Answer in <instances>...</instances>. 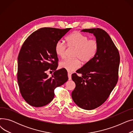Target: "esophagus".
Wrapping results in <instances>:
<instances>
[{
  "instance_id": "obj_1",
  "label": "esophagus",
  "mask_w": 133,
  "mask_h": 133,
  "mask_svg": "<svg viewBox=\"0 0 133 133\" xmlns=\"http://www.w3.org/2000/svg\"><path fill=\"white\" fill-rule=\"evenodd\" d=\"M68 80H70L72 79V75L70 73H68Z\"/></svg>"
}]
</instances>
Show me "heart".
I'll list each match as a JSON object with an SVG mask.
<instances>
[{"instance_id":"1","label":"heart","mask_w":133,"mask_h":133,"mask_svg":"<svg viewBox=\"0 0 133 133\" xmlns=\"http://www.w3.org/2000/svg\"><path fill=\"white\" fill-rule=\"evenodd\" d=\"M86 35L78 32H74L67 37V46L75 48L74 54L75 59H67L60 63V67L68 72H73L80 66V61L84 64L94 59L99 50V43L96 39H88ZM67 45L59 40L55 45L56 54L61 58L65 57Z\"/></svg>"}]
</instances>
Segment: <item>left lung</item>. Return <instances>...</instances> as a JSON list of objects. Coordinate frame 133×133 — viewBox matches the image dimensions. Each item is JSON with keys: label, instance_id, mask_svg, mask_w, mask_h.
I'll list each match as a JSON object with an SVG mask.
<instances>
[{"label": "left lung", "instance_id": "left-lung-1", "mask_svg": "<svg viewBox=\"0 0 133 133\" xmlns=\"http://www.w3.org/2000/svg\"><path fill=\"white\" fill-rule=\"evenodd\" d=\"M82 32L93 33L99 43L95 57L72 75L75 88L72 93L76 105L86 110L100 106L113 90L118 81L120 54L109 34L103 30L83 29Z\"/></svg>", "mask_w": 133, "mask_h": 133}]
</instances>
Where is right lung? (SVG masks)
Listing matches in <instances>:
<instances>
[{
    "mask_svg": "<svg viewBox=\"0 0 133 133\" xmlns=\"http://www.w3.org/2000/svg\"><path fill=\"white\" fill-rule=\"evenodd\" d=\"M70 30L41 28L23 44L18 57L17 79L21 95L30 105L46 106L53 99L55 88L68 80L65 69L56 71L58 58L55 45ZM50 68L55 72L48 78L46 72Z\"/></svg>",
    "mask_w": 133,
    "mask_h": 133,
    "instance_id": "right-lung-1",
    "label": "right lung"
}]
</instances>
